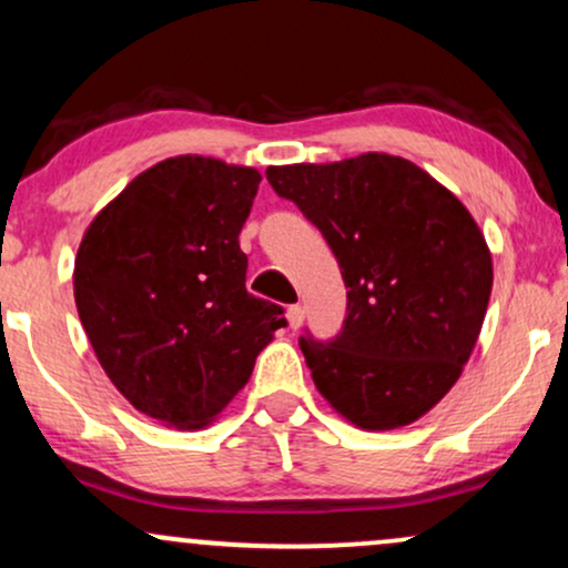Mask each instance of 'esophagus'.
I'll list each match as a JSON object with an SVG mask.
<instances>
[{"instance_id": "1", "label": "esophagus", "mask_w": 568, "mask_h": 568, "mask_svg": "<svg viewBox=\"0 0 568 568\" xmlns=\"http://www.w3.org/2000/svg\"><path fill=\"white\" fill-rule=\"evenodd\" d=\"M285 317H288L291 328H298V325L304 323V306H298V304L288 306V312H285Z\"/></svg>"}]
</instances>
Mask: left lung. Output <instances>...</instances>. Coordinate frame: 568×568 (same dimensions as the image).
<instances>
[{
  "label": "left lung",
  "mask_w": 568,
  "mask_h": 568,
  "mask_svg": "<svg viewBox=\"0 0 568 568\" xmlns=\"http://www.w3.org/2000/svg\"><path fill=\"white\" fill-rule=\"evenodd\" d=\"M334 251L347 317L331 342L298 338L315 387L363 429L427 414L459 379L484 325L491 253L465 205L414 162L368 152L266 168Z\"/></svg>",
  "instance_id": "left-lung-1"
}]
</instances>
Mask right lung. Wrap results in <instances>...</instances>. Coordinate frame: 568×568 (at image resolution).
I'll list each match as a JSON object with an SVG mask.
<instances>
[{
  "instance_id": "right-lung-1",
  "label": "right lung",
  "mask_w": 568,
  "mask_h": 568,
  "mask_svg": "<svg viewBox=\"0 0 568 568\" xmlns=\"http://www.w3.org/2000/svg\"><path fill=\"white\" fill-rule=\"evenodd\" d=\"M262 175L213 158L162 160L93 219L74 262L84 334L141 414L213 422L283 328V306L245 291L243 230Z\"/></svg>"
}]
</instances>
